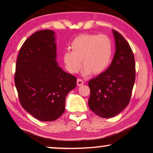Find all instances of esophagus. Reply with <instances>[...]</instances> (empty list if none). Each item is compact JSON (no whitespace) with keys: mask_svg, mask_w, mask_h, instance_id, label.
I'll return each mask as SVG.
<instances>
[{"mask_svg":"<svg viewBox=\"0 0 153 153\" xmlns=\"http://www.w3.org/2000/svg\"><path fill=\"white\" fill-rule=\"evenodd\" d=\"M76 84H77V85H78L79 86H82V85L84 84V81L82 80V79H77Z\"/></svg>","mask_w":153,"mask_h":153,"instance_id":"obj_1","label":"esophagus"}]
</instances>
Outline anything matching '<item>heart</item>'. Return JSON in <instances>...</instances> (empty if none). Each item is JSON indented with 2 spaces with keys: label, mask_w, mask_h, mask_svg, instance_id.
Returning <instances> with one entry per match:
<instances>
[{
  "label": "heart",
  "mask_w": 153,
  "mask_h": 153,
  "mask_svg": "<svg viewBox=\"0 0 153 153\" xmlns=\"http://www.w3.org/2000/svg\"><path fill=\"white\" fill-rule=\"evenodd\" d=\"M70 48L72 51H67L63 54V62L72 74L78 72L83 64L84 74L91 72L100 74L106 70L112 60V41L105 34H80L73 39Z\"/></svg>",
  "instance_id": "obj_1"
}]
</instances>
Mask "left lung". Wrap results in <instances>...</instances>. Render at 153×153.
<instances>
[{
    "mask_svg": "<svg viewBox=\"0 0 153 153\" xmlns=\"http://www.w3.org/2000/svg\"><path fill=\"white\" fill-rule=\"evenodd\" d=\"M116 51L110 66L88 81V106L102 118L117 115L129 103L136 79L134 56L126 39L113 30Z\"/></svg>",
    "mask_w": 153,
    "mask_h": 153,
    "instance_id": "left-lung-1",
    "label": "left lung"
}]
</instances>
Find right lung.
Masks as SVG:
<instances>
[{
	"label": "right lung",
	"instance_id": "1",
	"mask_svg": "<svg viewBox=\"0 0 153 153\" xmlns=\"http://www.w3.org/2000/svg\"><path fill=\"white\" fill-rule=\"evenodd\" d=\"M54 31L33 33L25 41L16 62L15 84L21 105L37 120L51 122L65 112V98L76 78L56 61Z\"/></svg>",
	"mask_w": 153,
	"mask_h": 153
}]
</instances>
